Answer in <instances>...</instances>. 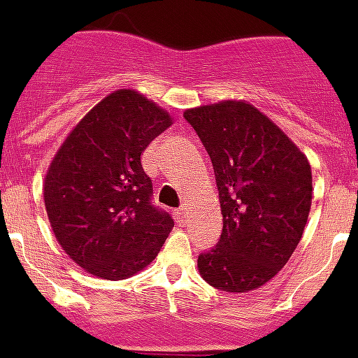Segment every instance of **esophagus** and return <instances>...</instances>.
<instances>
[{"mask_svg":"<svg viewBox=\"0 0 358 358\" xmlns=\"http://www.w3.org/2000/svg\"><path fill=\"white\" fill-rule=\"evenodd\" d=\"M173 215H176V220L179 224H185L186 222V218H188V208L186 206H181L179 210L173 211Z\"/></svg>","mask_w":358,"mask_h":358,"instance_id":"34e87169","label":"esophagus"}]
</instances>
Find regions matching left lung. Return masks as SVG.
Instances as JSON below:
<instances>
[{
  "label": "left lung",
  "instance_id": "8db88e82",
  "mask_svg": "<svg viewBox=\"0 0 358 358\" xmlns=\"http://www.w3.org/2000/svg\"><path fill=\"white\" fill-rule=\"evenodd\" d=\"M185 118L211 157L224 222L217 248L199 256V273L224 292L260 289L285 267L305 231L308 159L245 100L186 109Z\"/></svg>",
  "mask_w": 358,
  "mask_h": 358
}]
</instances>
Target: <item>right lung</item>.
Here are the masks:
<instances>
[{"label": "right lung", "mask_w": 358, "mask_h": 358, "mask_svg": "<svg viewBox=\"0 0 358 358\" xmlns=\"http://www.w3.org/2000/svg\"><path fill=\"white\" fill-rule=\"evenodd\" d=\"M172 122L140 91L116 90L55 152L43 182L44 206L57 242L85 273L125 280L163 248L173 220L150 204L141 156Z\"/></svg>", "instance_id": "right-lung-1"}]
</instances>
